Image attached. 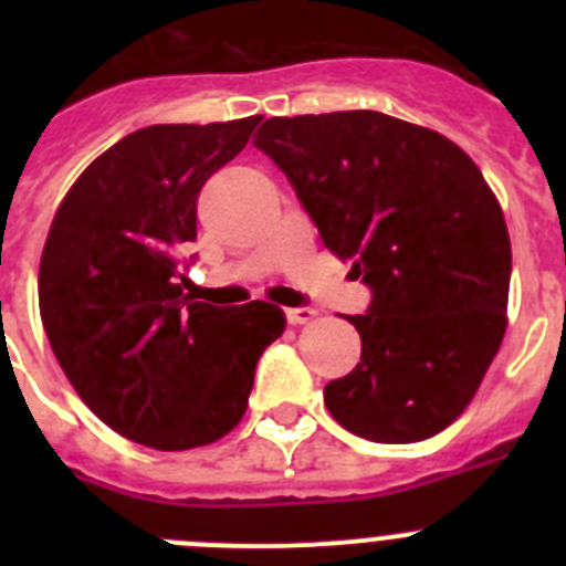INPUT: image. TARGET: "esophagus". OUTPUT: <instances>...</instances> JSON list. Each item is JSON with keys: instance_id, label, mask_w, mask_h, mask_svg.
<instances>
[{"instance_id": "obj_1", "label": "esophagus", "mask_w": 566, "mask_h": 566, "mask_svg": "<svg viewBox=\"0 0 566 566\" xmlns=\"http://www.w3.org/2000/svg\"><path fill=\"white\" fill-rule=\"evenodd\" d=\"M286 317L292 326H303V323H312L317 317V308L312 306H297V308H286Z\"/></svg>"}]
</instances>
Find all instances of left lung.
Returning <instances> with one entry per match:
<instances>
[{
	"label": "left lung",
	"mask_w": 566,
	"mask_h": 566,
	"mask_svg": "<svg viewBox=\"0 0 566 566\" xmlns=\"http://www.w3.org/2000/svg\"><path fill=\"white\" fill-rule=\"evenodd\" d=\"M254 147L371 289L368 312L348 317L363 354L326 385L328 413L371 442L444 431L507 328L510 234L476 164L444 135L374 109L269 118Z\"/></svg>",
	"instance_id": "1"
}]
</instances>
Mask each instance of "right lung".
<instances>
[{"label": "right lung", "mask_w": 566, "mask_h": 566, "mask_svg": "<svg viewBox=\"0 0 566 566\" xmlns=\"http://www.w3.org/2000/svg\"><path fill=\"white\" fill-rule=\"evenodd\" d=\"M258 122L135 129L78 175L50 223L39 263L50 348L90 411L155 451L227 437L260 354L286 328L263 300L238 312L195 300L181 266L198 192Z\"/></svg>", "instance_id": "add662e5"}]
</instances>
